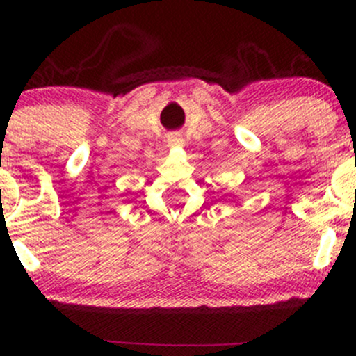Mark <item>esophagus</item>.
Here are the masks:
<instances>
[{
  "mask_svg": "<svg viewBox=\"0 0 356 356\" xmlns=\"http://www.w3.org/2000/svg\"><path fill=\"white\" fill-rule=\"evenodd\" d=\"M169 142H170V145H179V144H181V137H179L177 134H175V136H170L169 137Z\"/></svg>",
  "mask_w": 356,
  "mask_h": 356,
  "instance_id": "esophagus-1",
  "label": "esophagus"
}]
</instances>
